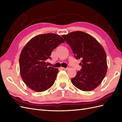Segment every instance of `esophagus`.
Instances as JSON below:
<instances>
[{
  "label": "esophagus",
  "instance_id": "1",
  "mask_svg": "<svg viewBox=\"0 0 122 122\" xmlns=\"http://www.w3.org/2000/svg\"><path fill=\"white\" fill-rule=\"evenodd\" d=\"M61 69H63V70H68V68H63V67H62Z\"/></svg>",
  "mask_w": 122,
  "mask_h": 122
}]
</instances>
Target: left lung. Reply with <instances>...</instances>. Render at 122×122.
Masks as SVG:
<instances>
[{
	"mask_svg": "<svg viewBox=\"0 0 122 122\" xmlns=\"http://www.w3.org/2000/svg\"><path fill=\"white\" fill-rule=\"evenodd\" d=\"M71 46L76 59H81V70L71 79L77 89L90 91L99 85L107 74V54L101 44L87 33L77 31L62 36Z\"/></svg>",
	"mask_w": 122,
	"mask_h": 122,
	"instance_id": "obj_1",
	"label": "left lung"
}]
</instances>
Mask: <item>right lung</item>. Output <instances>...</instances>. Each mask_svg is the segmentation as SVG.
Listing matches in <instances>:
<instances>
[{"label":"right lung","instance_id":"obj_1","mask_svg":"<svg viewBox=\"0 0 122 122\" xmlns=\"http://www.w3.org/2000/svg\"><path fill=\"white\" fill-rule=\"evenodd\" d=\"M64 42L58 35L46 33L35 36L24 46L19 57L20 72L30 89L41 92L52 86L58 69L48 67L46 60L51 58L54 49Z\"/></svg>","mask_w":122,"mask_h":122}]
</instances>
